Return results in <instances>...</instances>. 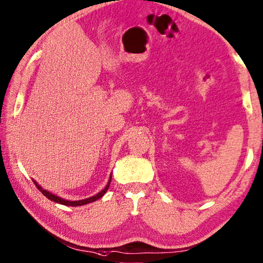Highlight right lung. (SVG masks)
<instances>
[{
	"label": "right lung",
	"mask_w": 263,
	"mask_h": 263,
	"mask_svg": "<svg viewBox=\"0 0 263 263\" xmlns=\"http://www.w3.org/2000/svg\"><path fill=\"white\" fill-rule=\"evenodd\" d=\"M110 181H111V178H110V180H109V184L106 185L105 189H104L102 192H99V193H98L97 195H95V197H91V198H87V199H85V200H79V201H68V200H64V199H62V198H58V197H56V195L49 193V192H47L45 190H42L41 187H40L39 185H37L35 181H34V182H35V185H36L37 189H39V190L42 192V194H44L45 197H47L49 200H51V201L62 203V205H66V206H83V205H86V203L93 202V201H96V200L99 199V198H102L103 195L106 193V191L109 190Z\"/></svg>",
	"instance_id": "obj_1"
}]
</instances>
